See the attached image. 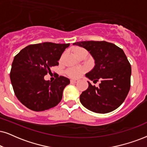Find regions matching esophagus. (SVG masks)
<instances>
[{"mask_svg": "<svg viewBox=\"0 0 147 147\" xmlns=\"http://www.w3.org/2000/svg\"><path fill=\"white\" fill-rule=\"evenodd\" d=\"M78 81H79L78 80H74V79L70 80V83H77Z\"/></svg>", "mask_w": 147, "mask_h": 147, "instance_id": "esophagus-1", "label": "esophagus"}]
</instances>
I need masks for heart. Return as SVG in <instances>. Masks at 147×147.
<instances>
[{
	"mask_svg": "<svg viewBox=\"0 0 147 147\" xmlns=\"http://www.w3.org/2000/svg\"><path fill=\"white\" fill-rule=\"evenodd\" d=\"M72 53H73L75 57H78L83 51H86L83 48L79 47H74L72 50ZM85 68H70L67 70V75L69 76L70 77L72 78H79L81 77L83 73L85 72Z\"/></svg>",
	"mask_w": 147,
	"mask_h": 147,
	"instance_id": "heart-1",
	"label": "heart"
}]
</instances>
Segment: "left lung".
I'll use <instances>...</instances> for the list:
<instances>
[{
    "label": "left lung",
    "instance_id": "left-lung-1",
    "mask_svg": "<svg viewBox=\"0 0 147 147\" xmlns=\"http://www.w3.org/2000/svg\"><path fill=\"white\" fill-rule=\"evenodd\" d=\"M73 45L90 51L95 60L94 68L85 76L99 87H89L80 96L81 103L92 112L107 113L123 102L130 89L131 65L121 48L107 41H81Z\"/></svg>",
    "mask_w": 147,
    "mask_h": 147
}]
</instances>
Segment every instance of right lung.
<instances>
[{
	"instance_id": "obj_1",
	"label": "right lung",
	"mask_w": 147,
	"mask_h": 147,
	"mask_svg": "<svg viewBox=\"0 0 147 147\" xmlns=\"http://www.w3.org/2000/svg\"><path fill=\"white\" fill-rule=\"evenodd\" d=\"M69 45L49 42L30 45L15 56L11 82L16 97L25 107L42 111L60 102L63 90L70 80L56 74L54 81L50 82L44 79V76L51 73L52 66H58L61 55Z\"/></svg>"
}]
</instances>
